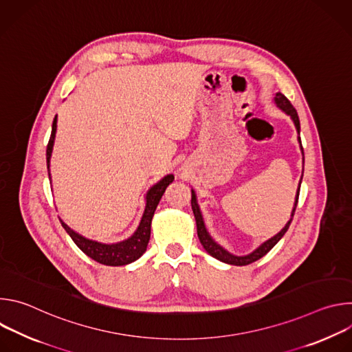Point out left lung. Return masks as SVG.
Listing matches in <instances>:
<instances>
[{
    "label": "left lung",
    "mask_w": 352,
    "mask_h": 352,
    "mask_svg": "<svg viewBox=\"0 0 352 352\" xmlns=\"http://www.w3.org/2000/svg\"><path fill=\"white\" fill-rule=\"evenodd\" d=\"M274 102L276 104L283 110L285 111L288 116H291L295 126H296V131L299 132L300 131V125H299V118H298V114H296V110L294 109V106L291 104L289 100L283 94V93H277L276 97H274ZM299 143H300V138H298ZM300 148H302V143H300ZM304 152V148H302ZM299 188H300V182H299ZM299 188H298V192H296V197H295V205H294V209H292V213H291V219L289 221L285 224V227L278 232L274 236H272L270 239H267L266 242H263L258 249H255L252 254H249L246 256H234L231 254H228L227 250H224L220 245H217L209 235V232L206 231V227L204 224V219H202V214H200V210H199V206L196 204V196H195V192L192 190V199H190V205H192V210H193V214H195V220H196V227H197V236H199V241L200 243L204 245V248L206 249V252L209 255H212L213 258L224 262V263H228V265H234V266H245V265H249L252 262H256L258 259L263 258L269 250L283 238V235L287 232L291 221H292V217H294V213H295V209H296V205H298V196H299Z\"/></svg>",
    "instance_id": "obj_1"
}]
</instances>
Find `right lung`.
I'll list each match as a JSON object with an SVG mask.
<instances>
[{
	"mask_svg": "<svg viewBox=\"0 0 352 352\" xmlns=\"http://www.w3.org/2000/svg\"><path fill=\"white\" fill-rule=\"evenodd\" d=\"M56 131H57V116L53 121L52 136H50V140L47 144V153H45L47 168H50V157H52V152H53ZM48 177H50V173H48ZM173 181H174V175H167L159 184H156L155 186L148 189L146 195V209L142 216L140 224L135 231V234L122 242L110 245V243H100L96 241H90L76 234L75 231H72L65 223H63V220L60 221L65 228V231L72 238V241L78 245V248L93 261L106 266H124V265L132 263L133 261L139 259L143 255V252L147 248V243L150 239V224H152L153 214L156 212V208L160 202L163 193L166 192V188Z\"/></svg>",
	"mask_w": 352,
	"mask_h": 352,
	"instance_id": "1",
	"label": "right lung"
}]
</instances>
